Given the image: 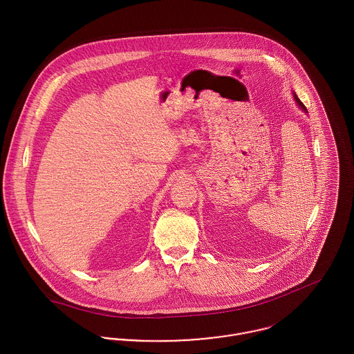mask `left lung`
Listing matches in <instances>:
<instances>
[{"mask_svg":"<svg viewBox=\"0 0 354 354\" xmlns=\"http://www.w3.org/2000/svg\"><path fill=\"white\" fill-rule=\"evenodd\" d=\"M293 98H295V101H296V103L299 104V107L303 110L304 113H308V110H306V107L304 106L303 102L300 101L299 98H297V95H296V93H293Z\"/></svg>","mask_w":354,"mask_h":354,"instance_id":"8db88e82","label":"left lung"}]
</instances>
